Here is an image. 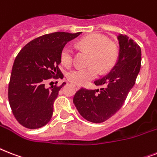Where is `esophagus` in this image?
<instances>
[{"label": "esophagus", "mask_w": 157, "mask_h": 157, "mask_svg": "<svg viewBox=\"0 0 157 157\" xmlns=\"http://www.w3.org/2000/svg\"><path fill=\"white\" fill-rule=\"evenodd\" d=\"M73 86L76 89V90H79V89L81 88V86H78V85H76V84H73Z\"/></svg>", "instance_id": "obj_1"}]
</instances>
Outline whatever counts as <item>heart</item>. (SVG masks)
<instances>
[{"label":"heart","instance_id":"1","mask_svg":"<svg viewBox=\"0 0 157 157\" xmlns=\"http://www.w3.org/2000/svg\"><path fill=\"white\" fill-rule=\"evenodd\" d=\"M81 47L91 53L90 64H94L86 68H74L67 72L69 81L77 85H85L96 77L99 68L100 72L108 71L115 64L118 56V49L114 43L109 42L108 38L100 34H91L79 42ZM73 59V50L70 45H65L60 54L63 65L70 66Z\"/></svg>","mask_w":157,"mask_h":157}]
</instances>
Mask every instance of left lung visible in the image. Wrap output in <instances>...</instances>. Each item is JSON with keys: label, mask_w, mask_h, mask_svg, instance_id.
Returning a JSON list of instances; mask_svg holds the SVG:
<instances>
[{"label": "left lung", "mask_w": 157, "mask_h": 157, "mask_svg": "<svg viewBox=\"0 0 157 157\" xmlns=\"http://www.w3.org/2000/svg\"><path fill=\"white\" fill-rule=\"evenodd\" d=\"M119 54L114 67L94 81L97 90L81 88L74 95L73 103L82 117L93 123H101L121 109L135 84L141 67V49L134 40L120 34Z\"/></svg>", "instance_id": "left-lung-1"}]
</instances>
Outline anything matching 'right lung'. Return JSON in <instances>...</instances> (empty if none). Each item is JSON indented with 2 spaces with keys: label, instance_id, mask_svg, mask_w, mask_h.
I'll return each instance as SVG.
<instances>
[{
  "label": "right lung",
  "instance_id": "right-lung-1",
  "mask_svg": "<svg viewBox=\"0 0 157 157\" xmlns=\"http://www.w3.org/2000/svg\"><path fill=\"white\" fill-rule=\"evenodd\" d=\"M81 33H50L31 40L13 62L9 84L8 98L18 123L28 129L47 124L53 115V104L65 85L46 88L50 78H63L59 65L60 54L67 43Z\"/></svg>",
  "mask_w": 157,
  "mask_h": 157
}]
</instances>
